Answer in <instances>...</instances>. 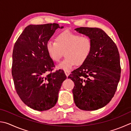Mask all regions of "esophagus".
I'll use <instances>...</instances> for the list:
<instances>
[{"instance_id":"1","label":"esophagus","mask_w":131,"mask_h":131,"mask_svg":"<svg viewBox=\"0 0 131 131\" xmlns=\"http://www.w3.org/2000/svg\"><path fill=\"white\" fill-rule=\"evenodd\" d=\"M64 72H65L66 75L67 76V77H68V75H70V72H69V71H65Z\"/></svg>"}]
</instances>
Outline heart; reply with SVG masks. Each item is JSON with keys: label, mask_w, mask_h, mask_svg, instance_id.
Returning a JSON list of instances; mask_svg holds the SVG:
<instances>
[{"label": "heart", "mask_w": 131, "mask_h": 131, "mask_svg": "<svg viewBox=\"0 0 131 131\" xmlns=\"http://www.w3.org/2000/svg\"><path fill=\"white\" fill-rule=\"evenodd\" d=\"M92 47V40L88 36L66 31L56 37V42L48 41L46 48L50 57L55 62L60 61L64 52L66 58L59 64L58 68L70 71L75 64L81 65L87 60Z\"/></svg>", "instance_id": "1"}]
</instances>
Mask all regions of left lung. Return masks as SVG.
<instances>
[{
    "label": "left lung",
    "mask_w": 131,
    "mask_h": 131,
    "mask_svg": "<svg viewBox=\"0 0 131 131\" xmlns=\"http://www.w3.org/2000/svg\"><path fill=\"white\" fill-rule=\"evenodd\" d=\"M92 40V50L79 68L68 76L75 84L72 90L76 105L93 111L104 107L114 96L121 74L120 55L116 44L102 29H75Z\"/></svg>",
    "instance_id": "left-lung-1"
}]
</instances>
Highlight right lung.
I'll list each match as a JSON object with an SVG mask.
<instances>
[{
	"label": "right lung",
	"mask_w": 131,
	"mask_h": 131,
	"mask_svg": "<svg viewBox=\"0 0 131 131\" xmlns=\"http://www.w3.org/2000/svg\"><path fill=\"white\" fill-rule=\"evenodd\" d=\"M58 28L57 23L29 25L14 47L12 75L16 91L24 104L39 111L55 105L67 78L61 70L52 72L55 65L46 48Z\"/></svg>",
	"instance_id": "right-lung-1"
}]
</instances>
